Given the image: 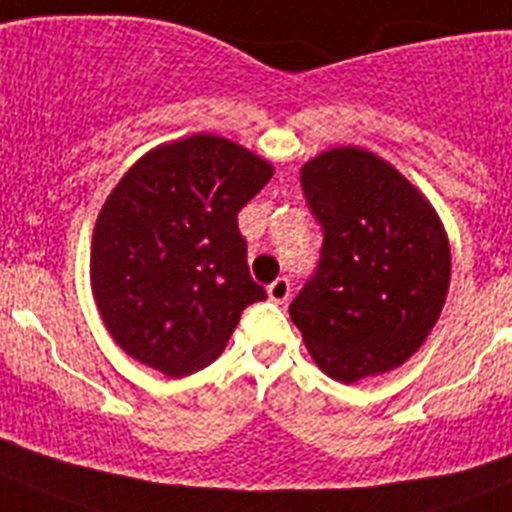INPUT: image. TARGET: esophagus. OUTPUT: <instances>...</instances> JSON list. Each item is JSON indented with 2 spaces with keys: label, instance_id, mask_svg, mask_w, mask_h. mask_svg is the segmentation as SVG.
I'll return each instance as SVG.
<instances>
[{
  "label": "esophagus",
  "instance_id": "obj_1",
  "mask_svg": "<svg viewBox=\"0 0 512 512\" xmlns=\"http://www.w3.org/2000/svg\"><path fill=\"white\" fill-rule=\"evenodd\" d=\"M291 296V281L286 279V276H281V279H276L274 284H269V299L276 301V304H284V301H289Z\"/></svg>",
  "mask_w": 512,
  "mask_h": 512
}]
</instances>
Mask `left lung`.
Wrapping results in <instances>:
<instances>
[{"mask_svg": "<svg viewBox=\"0 0 512 512\" xmlns=\"http://www.w3.org/2000/svg\"><path fill=\"white\" fill-rule=\"evenodd\" d=\"M319 264L289 306L314 362L344 384L405 364L440 319L450 246L427 198L362 148L301 168Z\"/></svg>", "mask_w": 512, "mask_h": 512, "instance_id": "1", "label": "left lung"}]
</instances>
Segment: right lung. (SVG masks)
I'll return each mask as SVG.
<instances>
[{
  "label": "right lung",
  "mask_w": 512,
  "mask_h": 512,
  "mask_svg": "<svg viewBox=\"0 0 512 512\" xmlns=\"http://www.w3.org/2000/svg\"><path fill=\"white\" fill-rule=\"evenodd\" d=\"M274 175L218 135L160 145L123 175L92 233L90 279L107 332L168 377L208 367L243 309L266 299L238 211Z\"/></svg>",
  "instance_id": "obj_1"
}]
</instances>
